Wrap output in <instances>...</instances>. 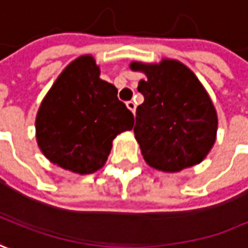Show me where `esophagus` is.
<instances>
[{
    "mask_svg": "<svg viewBox=\"0 0 248 248\" xmlns=\"http://www.w3.org/2000/svg\"><path fill=\"white\" fill-rule=\"evenodd\" d=\"M126 106H127V108H129V109L132 111L133 114L136 112V103H134L133 100H130V101H127V103H126Z\"/></svg>",
    "mask_w": 248,
    "mask_h": 248,
    "instance_id": "esophagus-1",
    "label": "esophagus"
}]
</instances>
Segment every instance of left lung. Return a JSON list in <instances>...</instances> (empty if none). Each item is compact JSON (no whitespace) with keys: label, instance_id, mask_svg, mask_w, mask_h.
Returning <instances> with one entry per match:
<instances>
[{"label":"left lung","instance_id":"1","mask_svg":"<svg viewBox=\"0 0 248 248\" xmlns=\"http://www.w3.org/2000/svg\"><path fill=\"white\" fill-rule=\"evenodd\" d=\"M142 71L139 82L144 103L137 107L134 136L150 166L180 171L201 163L217 134V112L195 74L183 63H132Z\"/></svg>","mask_w":248,"mask_h":248}]
</instances>
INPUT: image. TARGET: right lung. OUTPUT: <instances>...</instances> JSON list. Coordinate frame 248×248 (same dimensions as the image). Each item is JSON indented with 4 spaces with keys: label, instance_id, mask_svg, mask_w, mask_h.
<instances>
[{
    "label": "right lung",
    "instance_id": "obj_1",
    "mask_svg": "<svg viewBox=\"0 0 248 248\" xmlns=\"http://www.w3.org/2000/svg\"><path fill=\"white\" fill-rule=\"evenodd\" d=\"M92 56L65 68L44 98L37 115V141L52 163L79 174L98 170L116 134L130 130L134 118L114 85L100 79Z\"/></svg>",
    "mask_w": 248,
    "mask_h": 248
}]
</instances>
